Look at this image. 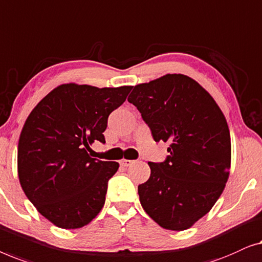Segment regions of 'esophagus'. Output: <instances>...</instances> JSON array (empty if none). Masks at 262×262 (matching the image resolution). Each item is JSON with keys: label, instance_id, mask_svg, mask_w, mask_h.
<instances>
[{"label": "esophagus", "instance_id": "1", "mask_svg": "<svg viewBox=\"0 0 262 262\" xmlns=\"http://www.w3.org/2000/svg\"><path fill=\"white\" fill-rule=\"evenodd\" d=\"M134 163V161L133 160H128V159H122L120 161V164H121V166H123V167H128V166H130V165Z\"/></svg>", "mask_w": 262, "mask_h": 262}]
</instances>
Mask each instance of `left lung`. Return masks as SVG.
Listing matches in <instances>:
<instances>
[{"instance_id":"8db88e82","label":"left lung","mask_w":262,"mask_h":262,"mask_svg":"<svg viewBox=\"0 0 262 262\" xmlns=\"http://www.w3.org/2000/svg\"><path fill=\"white\" fill-rule=\"evenodd\" d=\"M156 141L168 143L164 163H148L140 203L168 230L189 229L222 194L231 163L230 133L222 110L200 83L167 73L134 86L128 97Z\"/></svg>"}]
</instances>
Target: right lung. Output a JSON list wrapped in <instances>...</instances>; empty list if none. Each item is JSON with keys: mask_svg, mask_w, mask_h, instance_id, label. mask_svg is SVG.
Listing matches in <instances>:
<instances>
[{"mask_svg": "<svg viewBox=\"0 0 262 262\" xmlns=\"http://www.w3.org/2000/svg\"><path fill=\"white\" fill-rule=\"evenodd\" d=\"M130 90L61 84L28 115L17 146V174L28 200L54 226L78 229L102 210L108 180L120 165L91 158L88 150L96 140L105 142L109 114Z\"/></svg>", "mask_w": 262, "mask_h": 262, "instance_id": "add662e5", "label": "right lung"}]
</instances>
